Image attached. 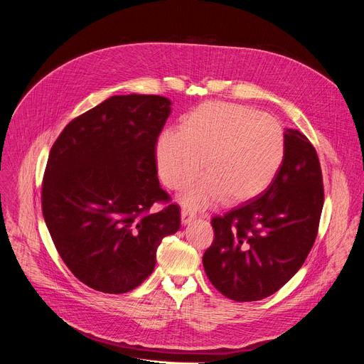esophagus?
<instances>
[{"label":"esophagus","instance_id":"obj_1","mask_svg":"<svg viewBox=\"0 0 364 364\" xmlns=\"http://www.w3.org/2000/svg\"><path fill=\"white\" fill-rule=\"evenodd\" d=\"M196 218H197L196 213H193L191 210H188V209H183V210H181V223H183V225H188V223L193 222Z\"/></svg>","mask_w":364,"mask_h":364}]
</instances>
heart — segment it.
Here are the masks:
<instances>
[{
  "label": "heart",
  "mask_w": 364,
  "mask_h": 364,
  "mask_svg": "<svg viewBox=\"0 0 364 364\" xmlns=\"http://www.w3.org/2000/svg\"><path fill=\"white\" fill-rule=\"evenodd\" d=\"M284 152V131L274 117L236 103L207 102L183 119L180 134L159 136L155 161L164 184L174 190L203 166L205 174L180 196L187 207L201 209L220 198L239 203L261 194L275 178Z\"/></svg>",
  "instance_id": "1"
}]
</instances>
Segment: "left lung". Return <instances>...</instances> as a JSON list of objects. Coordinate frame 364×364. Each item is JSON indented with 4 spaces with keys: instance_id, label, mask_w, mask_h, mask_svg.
Wrapping results in <instances>:
<instances>
[{
    "instance_id": "left-lung-1",
    "label": "left lung",
    "mask_w": 364,
    "mask_h": 364,
    "mask_svg": "<svg viewBox=\"0 0 364 364\" xmlns=\"http://www.w3.org/2000/svg\"><path fill=\"white\" fill-rule=\"evenodd\" d=\"M272 183L255 198L212 220L215 240L203 255L205 275L225 296L264 299L302 267L317 237L324 204L317 152L296 129Z\"/></svg>"
}]
</instances>
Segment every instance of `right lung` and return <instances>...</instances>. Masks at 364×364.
Wrapping results in <instances>:
<instances>
[{
  "label": "right lung",
  "mask_w": 364,
  "mask_h": 364,
  "mask_svg": "<svg viewBox=\"0 0 364 364\" xmlns=\"http://www.w3.org/2000/svg\"><path fill=\"white\" fill-rule=\"evenodd\" d=\"M171 114L157 95H119L75 118L51 146L43 178V216L73 275L124 294L154 271L161 240L180 229L155 164V142Z\"/></svg>",
  "instance_id": "obj_1"
}]
</instances>
